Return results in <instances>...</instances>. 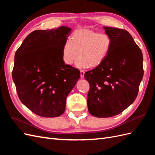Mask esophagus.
Segmentation results:
<instances>
[{
	"label": "esophagus",
	"instance_id": "34e87169",
	"mask_svg": "<svg viewBox=\"0 0 155 155\" xmlns=\"http://www.w3.org/2000/svg\"><path fill=\"white\" fill-rule=\"evenodd\" d=\"M80 76H81V78H83L84 76H85V72H84V71H83V70H81L80 71Z\"/></svg>",
	"mask_w": 155,
	"mask_h": 155
}]
</instances>
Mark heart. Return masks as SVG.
<instances>
[{
	"label": "heart",
	"mask_w": 155,
	"mask_h": 155,
	"mask_svg": "<svg viewBox=\"0 0 155 155\" xmlns=\"http://www.w3.org/2000/svg\"><path fill=\"white\" fill-rule=\"evenodd\" d=\"M110 37L105 33L89 29L75 31L71 39L65 41L62 49V59L68 65L72 64L79 56L76 66L85 69L100 65L109 54L111 48Z\"/></svg>",
	"instance_id": "obj_1"
}]
</instances>
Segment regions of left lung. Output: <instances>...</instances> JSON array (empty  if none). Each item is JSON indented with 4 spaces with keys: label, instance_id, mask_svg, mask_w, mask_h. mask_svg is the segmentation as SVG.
Segmentation results:
<instances>
[{
    "label": "left lung",
    "instance_id": "1",
    "mask_svg": "<svg viewBox=\"0 0 155 155\" xmlns=\"http://www.w3.org/2000/svg\"><path fill=\"white\" fill-rule=\"evenodd\" d=\"M104 29L112 40L109 54L85 74L90 85L88 109L98 118L118 115L132 104L143 76L142 52L131 35L116 28Z\"/></svg>",
    "mask_w": 155,
    "mask_h": 155
}]
</instances>
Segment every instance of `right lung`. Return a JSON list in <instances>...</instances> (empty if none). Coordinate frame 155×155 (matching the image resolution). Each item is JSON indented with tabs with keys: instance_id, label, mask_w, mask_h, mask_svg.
<instances>
[{
	"instance_id": "1",
	"label": "right lung",
	"mask_w": 155,
	"mask_h": 155,
	"mask_svg": "<svg viewBox=\"0 0 155 155\" xmlns=\"http://www.w3.org/2000/svg\"><path fill=\"white\" fill-rule=\"evenodd\" d=\"M71 28L35 30L16 51L12 78L18 97L37 115L54 118L63 114L68 94L80 72L62 59Z\"/></svg>"
}]
</instances>
